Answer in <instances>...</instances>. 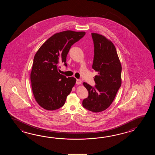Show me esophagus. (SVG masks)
<instances>
[{"mask_svg": "<svg viewBox=\"0 0 155 155\" xmlns=\"http://www.w3.org/2000/svg\"><path fill=\"white\" fill-rule=\"evenodd\" d=\"M81 82H82V81H81V80H80V79H76V84H81Z\"/></svg>", "mask_w": 155, "mask_h": 155, "instance_id": "obj_1", "label": "esophagus"}]
</instances>
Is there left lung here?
<instances>
[{"instance_id": "obj_1", "label": "left lung", "mask_w": 155, "mask_h": 155, "mask_svg": "<svg viewBox=\"0 0 155 155\" xmlns=\"http://www.w3.org/2000/svg\"><path fill=\"white\" fill-rule=\"evenodd\" d=\"M94 56L92 69L95 75L94 86L86 82L83 85L89 92L82 106L90 111L99 112L107 109L113 102L121 85V65L113 43L105 36L91 33Z\"/></svg>"}]
</instances>
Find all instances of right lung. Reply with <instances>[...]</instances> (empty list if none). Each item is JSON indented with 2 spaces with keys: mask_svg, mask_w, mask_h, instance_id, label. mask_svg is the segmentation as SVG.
Returning <instances> with one entry per match:
<instances>
[{
  "mask_svg": "<svg viewBox=\"0 0 155 155\" xmlns=\"http://www.w3.org/2000/svg\"><path fill=\"white\" fill-rule=\"evenodd\" d=\"M85 35V32L67 30L56 33L43 44L36 52L30 74L35 99L47 110L61 107L72 90L76 79L60 74V65L67 67L66 56L71 46Z\"/></svg>",
  "mask_w": 155,
  "mask_h": 155,
  "instance_id": "right-lung-1",
  "label": "right lung"
}]
</instances>
